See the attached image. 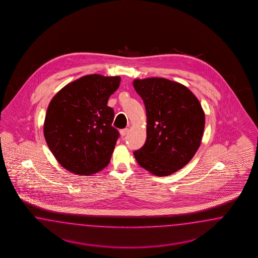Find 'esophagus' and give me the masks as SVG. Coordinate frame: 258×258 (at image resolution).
<instances>
[{
	"mask_svg": "<svg viewBox=\"0 0 258 258\" xmlns=\"http://www.w3.org/2000/svg\"><path fill=\"white\" fill-rule=\"evenodd\" d=\"M128 133V128H124V130H121L120 131V135L122 136V137H125V135L127 134Z\"/></svg>",
	"mask_w": 258,
	"mask_h": 258,
	"instance_id": "obj_1",
	"label": "esophagus"
}]
</instances>
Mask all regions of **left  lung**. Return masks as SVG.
Wrapping results in <instances>:
<instances>
[{
	"label": "left lung",
	"mask_w": 258,
	"mask_h": 258,
	"mask_svg": "<svg viewBox=\"0 0 258 258\" xmlns=\"http://www.w3.org/2000/svg\"><path fill=\"white\" fill-rule=\"evenodd\" d=\"M147 110V141L134 151L141 167L164 177L191 161L203 139L205 115L187 87L164 78L134 79Z\"/></svg>",
	"instance_id": "1"
}]
</instances>
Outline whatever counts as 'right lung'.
I'll list each match as a JSON object with an SVG mask.
<instances>
[{
	"label": "right lung",
	"mask_w": 258,
	"mask_h": 258,
	"mask_svg": "<svg viewBox=\"0 0 258 258\" xmlns=\"http://www.w3.org/2000/svg\"><path fill=\"white\" fill-rule=\"evenodd\" d=\"M120 77L88 75L70 82L49 103L43 124L48 148L66 170L91 176L110 161L119 133L108 107Z\"/></svg>",
	"instance_id": "right-lung-1"
}]
</instances>
